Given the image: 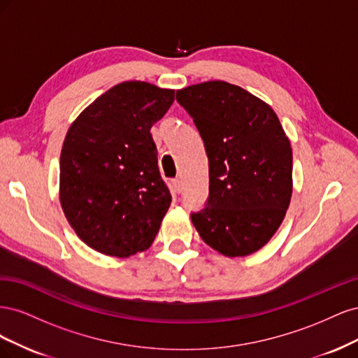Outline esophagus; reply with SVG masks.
<instances>
[{
  "label": "esophagus",
  "mask_w": 358,
  "mask_h": 358,
  "mask_svg": "<svg viewBox=\"0 0 358 358\" xmlns=\"http://www.w3.org/2000/svg\"><path fill=\"white\" fill-rule=\"evenodd\" d=\"M173 185H175V189H176L178 192H180V191H182V180L175 179V180H173Z\"/></svg>",
  "instance_id": "34e87169"
}]
</instances>
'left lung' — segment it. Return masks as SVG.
Masks as SVG:
<instances>
[{"instance_id":"8db88e82","label":"left lung","mask_w":358,"mask_h":358,"mask_svg":"<svg viewBox=\"0 0 358 358\" xmlns=\"http://www.w3.org/2000/svg\"><path fill=\"white\" fill-rule=\"evenodd\" d=\"M209 158V199L191 221L225 257L262 249L282 224L292 194V149L275 110L237 85L209 80L178 90Z\"/></svg>"}]
</instances>
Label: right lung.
<instances>
[{"label":"right lung","instance_id":"add662e5","mask_svg":"<svg viewBox=\"0 0 358 358\" xmlns=\"http://www.w3.org/2000/svg\"><path fill=\"white\" fill-rule=\"evenodd\" d=\"M175 90L142 80L115 85L74 119L59 159V201L79 239L128 258L152 245L171 196L150 128Z\"/></svg>","mask_w":358,"mask_h":358}]
</instances>
